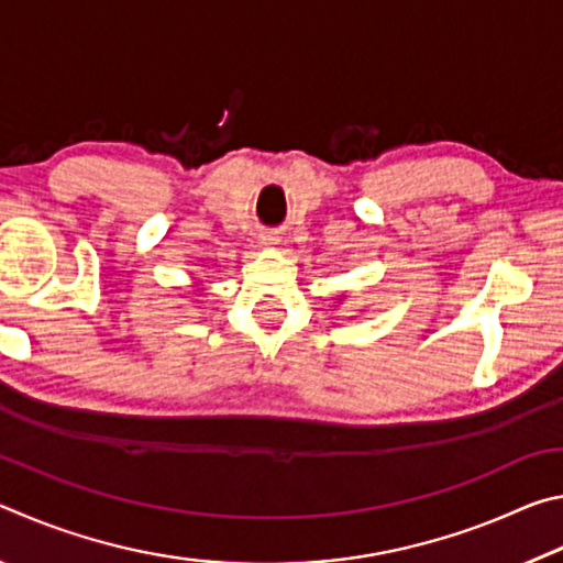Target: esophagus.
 Instances as JSON below:
<instances>
[{
    "instance_id": "1",
    "label": "esophagus",
    "mask_w": 563,
    "mask_h": 563,
    "mask_svg": "<svg viewBox=\"0 0 563 563\" xmlns=\"http://www.w3.org/2000/svg\"><path fill=\"white\" fill-rule=\"evenodd\" d=\"M263 243L275 245V243H278V238H275V235H263Z\"/></svg>"
}]
</instances>
